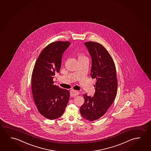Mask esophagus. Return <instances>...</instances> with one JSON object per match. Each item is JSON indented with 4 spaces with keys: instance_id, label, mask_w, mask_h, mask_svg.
I'll return each mask as SVG.
<instances>
[{
    "instance_id": "1",
    "label": "esophagus",
    "mask_w": 151,
    "mask_h": 151,
    "mask_svg": "<svg viewBox=\"0 0 151 151\" xmlns=\"http://www.w3.org/2000/svg\"><path fill=\"white\" fill-rule=\"evenodd\" d=\"M70 96H76L78 95L79 93H78V91H76V90H74V89H72L70 91Z\"/></svg>"
}]
</instances>
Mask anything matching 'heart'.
<instances>
[{"label":"heart","mask_w":151,"mask_h":151,"mask_svg":"<svg viewBox=\"0 0 151 151\" xmlns=\"http://www.w3.org/2000/svg\"><path fill=\"white\" fill-rule=\"evenodd\" d=\"M82 57H85L84 55L82 54H81V53H78V58H82Z\"/></svg>","instance_id":"b5f03b06"}]
</instances>
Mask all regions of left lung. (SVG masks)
<instances>
[{
  "instance_id": "obj_1",
  "label": "left lung",
  "mask_w": 151,
  "mask_h": 151,
  "mask_svg": "<svg viewBox=\"0 0 151 151\" xmlns=\"http://www.w3.org/2000/svg\"><path fill=\"white\" fill-rule=\"evenodd\" d=\"M91 57V76L96 78L94 96H84L80 108L83 117L90 121L97 120L106 113L116 97L117 89L116 67L114 61L103 46L98 42H84Z\"/></svg>"
}]
</instances>
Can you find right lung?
<instances>
[{
	"label": "right lung",
	"mask_w": 151,
	"mask_h": 151,
	"mask_svg": "<svg viewBox=\"0 0 151 151\" xmlns=\"http://www.w3.org/2000/svg\"><path fill=\"white\" fill-rule=\"evenodd\" d=\"M70 44L68 41H57L47 45L40 52L32 71L34 101L40 113L51 120L62 116L69 101V91L54 85L53 78L55 73L60 72L62 55Z\"/></svg>",
	"instance_id": "add662e5"
}]
</instances>
